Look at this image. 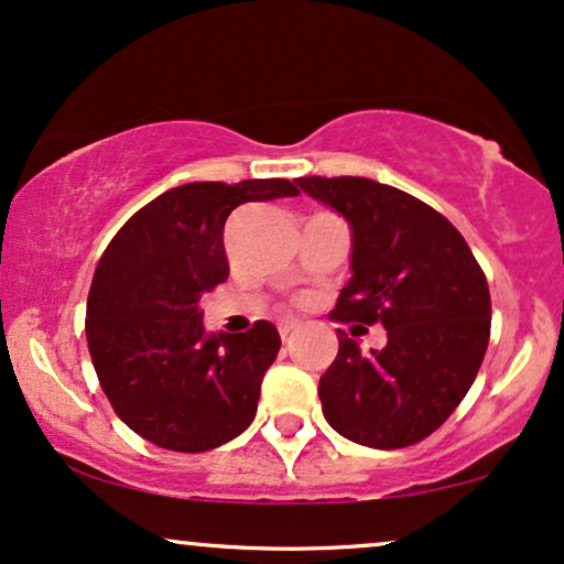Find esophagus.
Masks as SVG:
<instances>
[{
	"instance_id": "obj_1",
	"label": "esophagus",
	"mask_w": 564,
	"mask_h": 564,
	"mask_svg": "<svg viewBox=\"0 0 564 564\" xmlns=\"http://www.w3.org/2000/svg\"><path fill=\"white\" fill-rule=\"evenodd\" d=\"M300 328H302L300 321H281V323H278V332H281V339L283 341H289L291 336L300 332Z\"/></svg>"
}]
</instances>
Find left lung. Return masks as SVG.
<instances>
[{
    "mask_svg": "<svg viewBox=\"0 0 564 564\" xmlns=\"http://www.w3.org/2000/svg\"><path fill=\"white\" fill-rule=\"evenodd\" d=\"M352 230V278L336 321L387 328V345L360 352L339 336L321 377L323 416L352 443L394 451L419 443L469 392L490 339V291L467 241L440 212L366 177H300Z\"/></svg>",
    "mask_w": 564,
    "mask_h": 564,
    "instance_id": "obj_1",
    "label": "left lung"
}]
</instances>
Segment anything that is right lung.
<instances>
[{"instance_id":"obj_1","label":"right lung","mask_w":564,"mask_h":564,"mask_svg":"<svg viewBox=\"0 0 564 564\" xmlns=\"http://www.w3.org/2000/svg\"><path fill=\"white\" fill-rule=\"evenodd\" d=\"M296 193L289 180L172 187L102 251L87 300L89 355L113 411L148 443L200 453L254 422L281 336L268 321L246 334H206L200 296L228 281L230 212Z\"/></svg>"}]
</instances>
